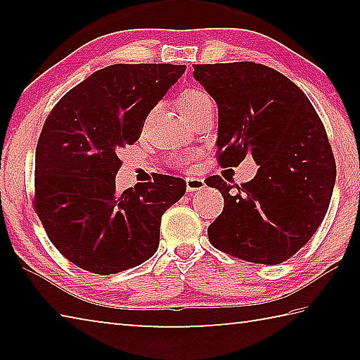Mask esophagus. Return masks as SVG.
<instances>
[{
  "instance_id": "obj_1",
  "label": "esophagus",
  "mask_w": 360,
  "mask_h": 360,
  "mask_svg": "<svg viewBox=\"0 0 360 360\" xmlns=\"http://www.w3.org/2000/svg\"><path fill=\"white\" fill-rule=\"evenodd\" d=\"M206 187L205 179L197 178V176H188L186 178V188L187 192H197V191H203Z\"/></svg>"
}]
</instances>
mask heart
Returning <instances> with one entry per match:
<instances>
[{"instance_id":"b5f03b06","label":"heart","mask_w":360,"mask_h":360,"mask_svg":"<svg viewBox=\"0 0 360 360\" xmlns=\"http://www.w3.org/2000/svg\"><path fill=\"white\" fill-rule=\"evenodd\" d=\"M210 101L211 98L203 92V90H187V92L181 95L179 108L182 112H186V111H191V109L203 106L205 103H210Z\"/></svg>"}]
</instances>
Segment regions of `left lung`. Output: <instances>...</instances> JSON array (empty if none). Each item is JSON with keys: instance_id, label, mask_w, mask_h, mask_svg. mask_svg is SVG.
<instances>
[{"instance_id": "obj_1", "label": "left lung", "mask_w": 360, "mask_h": 360, "mask_svg": "<svg viewBox=\"0 0 360 360\" xmlns=\"http://www.w3.org/2000/svg\"><path fill=\"white\" fill-rule=\"evenodd\" d=\"M193 77L217 103L221 165L246 155L259 165L236 193L219 176L206 179L224 197L208 227L211 245L254 264H281L307 245L330 203L337 168L324 125L302 90L265 65H193Z\"/></svg>"}]
</instances>
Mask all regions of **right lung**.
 Masks as SVG:
<instances>
[{
    "mask_svg": "<svg viewBox=\"0 0 360 360\" xmlns=\"http://www.w3.org/2000/svg\"><path fill=\"white\" fill-rule=\"evenodd\" d=\"M186 65H111L71 89L49 114L34 158V208L66 259L114 275L155 254L162 216L186 181H154L117 192L119 152L141 135L148 114Z\"/></svg>",
    "mask_w": 360,
    "mask_h": 360,
    "instance_id": "right-lung-1",
    "label": "right lung"
}]
</instances>
